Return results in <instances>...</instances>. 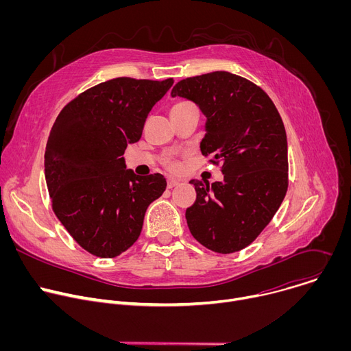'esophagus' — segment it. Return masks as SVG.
Wrapping results in <instances>:
<instances>
[{
    "label": "esophagus",
    "instance_id": "1",
    "mask_svg": "<svg viewBox=\"0 0 351 351\" xmlns=\"http://www.w3.org/2000/svg\"><path fill=\"white\" fill-rule=\"evenodd\" d=\"M178 184H179V180H176V179L169 178V179L167 180V186H168V189H172V187H175V186H178Z\"/></svg>",
    "mask_w": 351,
    "mask_h": 351
}]
</instances>
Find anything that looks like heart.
I'll list each match as a JSON object with an SVG mask.
<instances>
[{"label":"heart","instance_id":"heart-1","mask_svg":"<svg viewBox=\"0 0 351 351\" xmlns=\"http://www.w3.org/2000/svg\"><path fill=\"white\" fill-rule=\"evenodd\" d=\"M186 106H190V103H187V101H182V103L175 104L172 108H180V107H186ZM172 168H176V165H172Z\"/></svg>","mask_w":351,"mask_h":351}]
</instances>
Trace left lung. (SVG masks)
Segmentation results:
<instances>
[{"instance_id": "obj_1", "label": "left lung", "mask_w": 351, "mask_h": 351, "mask_svg": "<svg viewBox=\"0 0 351 351\" xmlns=\"http://www.w3.org/2000/svg\"><path fill=\"white\" fill-rule=\"evenodd\" d=\"M171 95L190 99L206 115L199 148L223 173L213 184L190 180L197 197L186 210L187 226L215 253L240 252L271 222L287 191L282 118L260 86L223 71L186 77Z\"/></svg>"}]
</instances>
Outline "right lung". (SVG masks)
<instances>
[{"instance_id": "add662e5", "label": "right lung", "mask_w": 351, "mask_h": 351, "mask_svg": "<svg viewBox=\"0 0 351 351\" xmlns=\"http://www.w3.org/2000/svg\"><path fill=\"white\" fill-rule=\"evenodd\" d=\"M172 84L173 79L133 77L99 83L68 103L49 132L44 172L53 210L93 256L126 252L140 236L148 206L167 189L161 173L138 176L122 156Z\"/></svg>"}]
</instances>
